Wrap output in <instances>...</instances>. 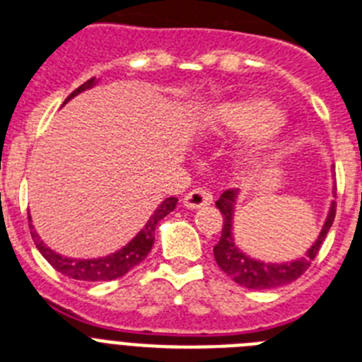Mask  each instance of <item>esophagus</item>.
Segmentation results:
<instances>
[{"label": "esophagus", "mask_w": 362, "mask_h": 362, "mask_svg": "<svg viewBox=\"0 0 362 362\" xmlns=\"http://www.w3.org/2000/svg\"><path fill=\"white\" fill-rule=\"evenodd\" d=\"M214 201V195H211V191H208L206 187H193L189 193L184 195V206L186 208H202L206 206V204H211Z\"/></svg>", "instance_id": "esophagus-1"}]
</instances>
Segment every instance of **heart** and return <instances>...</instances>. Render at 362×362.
<instances>
[{
	"label": "heart",
	"instance_id": "obj_1",
	"mask_svg": "<svg viewBox=\"0 0 362 362\" xmlns=\"http://www.w3.org/2000/svg\"><path fill=\"white\" fill-rule=\"evenodd\" d=\"M281 115L267 102H240L223 105L217 120L236 132H267L277 124Z\"/></svg>",
	"mask_w": 362,
	"mask_h": 362
}]
</instances>
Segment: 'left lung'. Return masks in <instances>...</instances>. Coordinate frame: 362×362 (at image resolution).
<instances>
[{
  "label": "left lung",
  "instance_id": "1",
  "mask_svg": "<svg viewBox=\"0 0 362 362\" xmlns=\"http://www.w3.org/2000/svg\"><path fill=\"white\" fill-rule=\"evenodd\" d=\"M236 197V189H227L216 201V206L223 214L221 238L214 245V258H216L217 266L221 267L223 272L227 273L234 283H238L240 286L251 288V290H272V288L293 283L296 279L301 277L308 269L310 262L316 258V255L320 252V247H322V243H324L325 236H327L329 228L333 225L337 204L334 202L331 204V210H329V216L324 223V228L320 232L318 240L313 243V247L305 252L303 258H298V260L283 264H266L247 257L234 243V236H232V217H234Z\"/></svg>",
  "mask_w": 362,
  "mask_h": 362
}]
</instances>
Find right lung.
Here are the masks:
<instances>
[{"mask_svg":"<svg viewBox=\"0 0 362 362\" xmlns=\"http://www.w3.org/2000/svg\"><path fill=\"white\" fill-rule=\"evenodd\" d=\"M95 85V78H90L89 81H85L83 85H79L78 89L64 100V104L69 102L70 98H74L76 95H79L81 90L90 89ZM176 202L178 199L176 197H169L165 201L161 202L160 206L156 208V211L151 216V219L145 223V227L141 228L139 234L132 240L128 245H124L122 249H119L117 252H111L107 257L102 258H93V260H81V258H66L57 255L55 251H52L49 247L44 245V242L40 240V236L37 234V230H33V225H31V217H29V228H31V238H33L35 245L40 251L46 260L49 262V266L57 269L59 273H63L66 277L76 279V281H89V283H98V281H113V279L122 277L124 273H128L132 267H135L137 264H141L146 258V255L151 252L152 245H154V234L158 223L171 214L176 208Z\"/></svg>","mask_w":362,"mask_h":362,"instance_id":"right-lung-1","label":"right lung"}]
</instances>
